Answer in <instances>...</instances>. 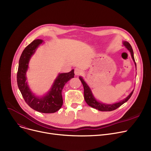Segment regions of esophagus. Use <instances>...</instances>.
Wrapping results in <instances>:
<instances>
[{
    "label": "esophagus",
    "mask_w": 151,
    "mask_h": 151,
    "mask_svg": "<svg viewBox=\"0 0 151 151\" xmlns=\"http://www.w3.org/2000/svg\"><path fill=\"white\" fill-rule=\"evenodd\" d=\"M81 73H82V70L80 68H76L75 69V75H79L81 74Z\"/></svg>",
    "instance_id": "1"
}]
</instances>
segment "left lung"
Here are the masks:
<instances>
[{
    "mask_svg": "<svg viewBox=\"0 0 151 151\" xmlns=\"http://www.w3.org/2000/svg\"><path fill=\"white\" fill-rule=\"evenodd\" d=\"M123 45L126 47V48L130 51L132 58L134 63V65H135L136 69H137V64H136L135 60H134V55H133V49H132L130 44L127 42L124 41ZM79 78H80V80L81 81V83L83 85V87H84V100H85L86 102L87 103V104L95 109L101 111H113V110L117 109V108H119L122 105H123L124 103L127 101L129 100V99L131 97L132 95L133 92V90L130 92V93L129 95V96L125 99H124V100H122L120 101L115 103V104H104V103H102V102L98 101L96 98H95L94 96L93 95V93L90 88V87L83 80V78L81 76H80L79 77Z\"/></svg>",
    "mask_w": 151,
    "mask_h": 151,
    "instance_id": "1",
    "label": "left lung"
}]
</instances>
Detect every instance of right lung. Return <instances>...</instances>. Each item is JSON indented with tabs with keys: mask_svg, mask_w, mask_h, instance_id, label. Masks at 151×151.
Instances as JSON below:
<instances>
[{
	"mask_svg": "<svg viewBox=\"0 0 151 151\" xmlns=\"http://www.w3.org/2000/svg\"><path fill=\"white\" fill-rule=\"evenodd\" d=\"M43 42L42 40H35L22 51L19 60L17 83L24 99L31 108L42 113H54L62 107V91L67 81L74 78L75 73L73 69L68 73H59L48 92L41 97L35 96L28 85L26 72L32 56Z\"/></svg>",
	"mask_w": 151,
	"mask_h": 151,
	"instance_id": "obj_1",
	"label": "right lung"
}]
</instances>
